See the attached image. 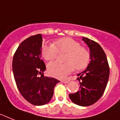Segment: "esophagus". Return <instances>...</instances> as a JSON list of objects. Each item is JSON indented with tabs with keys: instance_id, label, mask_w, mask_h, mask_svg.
Returning <instances> with one entry per match:
<instances>
[{
	"instance_id": "obj_1",
	"label": "esophagus",
	"mask_w": 120,
	"mask_h": 120,
	"mask_svg": "<svg viewBox=\"0 0 120 120\" xmlns=\"http://www.w3.org/2000/svg\"><path fill=\"white\" fill-rule=\"evenodd\" d=\"M62 82L63 83H68L69 82L68 80H62Z\"/></svg>"
}]
</instances>
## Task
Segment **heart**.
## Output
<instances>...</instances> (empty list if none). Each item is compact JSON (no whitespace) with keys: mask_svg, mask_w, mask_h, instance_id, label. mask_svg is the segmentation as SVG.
I'll return each mask as SVG.
<instances>
[{"mask_svg":"<svg viewBox=\"0 0 120 120\" xmlns=\"http://www.w3.org/2000/svg\"><path fill=\"white\" fill-rule=\"evenodd\" d=\"M42 57L47 61L57 58L59 53H67L65 63L50 62L47 65L49 73L56 78L63 79L71 73L75 68L78 71L86 68L89 64L90 55L87 49L73 39L65 37L58 39L53 43L44 44L42 46Z\"/></svg>","mask_w":120,"mask_h":120,"instance_id":"obj_1","label":"heart"}]
</instances>
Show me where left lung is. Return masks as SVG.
Instances as JSON below:
<instances>
[{"mask_svg": "<svg viewBox=\"0 0 120 120\" xmlns=\"http://www.w3.org/2000/svg\"><path fill=\"white\" fill-rule=\"evenodd\" d=\"M88 45L90 61L87 68L78 74L79 90L69 94L73 102L80 106L91 105L104 94L109 81L110 68L105 53L96 42L87 38L82 39Z\"/></svg>", "mask_w": 120, "mask_h": 120, "instance_id": "1", "label": "left lung"}]
</instances>
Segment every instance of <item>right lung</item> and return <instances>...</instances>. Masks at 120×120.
<instances>
[{
	"label": "right lung",
	"instance_id": "right-lung-1",
	"mask_svg": "<svg viewBox=\"0 0 120 120\" xmlns=\"http://www.w3.org/2000/svg\"><path fill=\"white\" fill-rule=\"evenodd\" d=\"M42 38L32 36L21 42L13 58L15 81L19 92L30 104L43 105L51 100L60 81L44 75L46 67L41 59Z\"/></svg>",
	"mask_w": 120,
	"mask_h": 120
}]
</instances>
